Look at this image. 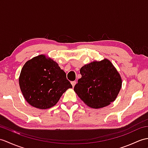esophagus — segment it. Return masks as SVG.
I'll list each match as a JSON object with an SVG mask.
<instances>
[{
    "mask_svg": "<svg viewBox=\"0 0 148 148\" xmlns=\"http://www.w3.org/2000/svg\"><path fill=\"white\" fill-rule=\"evenodd\" d=\"M75 84H76V81H72V82H71V84L73 85V87H74V86L75 85Z\"/></svg>",
    "mask_w": 148,
    "mask_h": 148,
    "instance_id": "34e87169",
    "label": "esophagus"
}]
</instances>
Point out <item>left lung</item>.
<instances>
[{
	"label": "left lung",
	"instance_id": "left-lung-1",
	"mask_svg": "<svg viewBox=\"0 0 148 148\" xmlns=\"http://www.w3.org/2000/svg\"><path fill=\"white\" fill-rule=\"evenodd\" d=\"M74 90L86 105L100 108L114 101L122 87L121 75L109 60L94 61L80 69Z\"/></svg>",
	"mask_w": 148,
	"mask_h": 148
}]
</instances>
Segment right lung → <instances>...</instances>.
Instances as JSON below:
<instances>
[{
	"label": "right lung",
	"instance_id": "1",
	"mask_svg": "<svg viewBox=\"0 0 148 148\" xmlns=\"http://www.w3.org/2000/svg\"><path fill=\"white\" fill-rule=\"evenodd\" d=\"M19 84L26 101L39 109L56 105L64 92L73 88L66 73L44 55L26 62L21 71Z\"/></svg>",
	"mask_w": 148,
	"mask_h": 148
}]
</instances>
